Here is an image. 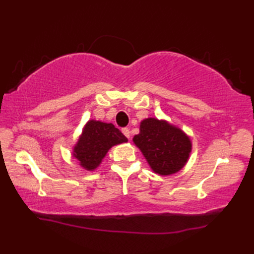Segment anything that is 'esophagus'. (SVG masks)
I'll use <instances>...</instances> for the list:
<instances>
[{
  "label": "esophagus",
  "mask_w": 254,
  "mask_h": 254,
  "mask_svg": "<svg viewBox=\"0 0 254 254\" xmlns=\"http://www.w3.org/2000/svg\"><path fill=\"white\" fill-rule=\"evenodd\" d=\"M122 133L124 134V135H126V137L130 138V135H131V134H130V130H128L127 127H123V128H122Z\"/></svg>",
  "instance_id": "esophagus-1"
}]
</instances>
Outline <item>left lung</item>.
I'll use <instances>...</instances> for the list:
<instances>
[{
	"label": "left lung",
	"mask_w": 254,
	"mask_h": 254,
	"mask_svg": "<svg viewBox=\"0 0 254 254\" xmlns=\"http://www.w3.org/2000/svg\"><path fill=\"white\" fill-rule=\"evenodd\" d=\"M133 143L139 148L155 174L170 176L186 166L192 150L190 137L166 120L144 119Z\"/></svg>",
	"instance_id": "left-lung-1"
}]
</instances>
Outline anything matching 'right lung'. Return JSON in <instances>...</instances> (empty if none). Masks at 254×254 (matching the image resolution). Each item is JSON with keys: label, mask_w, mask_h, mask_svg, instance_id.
<instances>
[{"label": "right lung", "mask_w": 254, "mask_h": 254, "mask_svg": "<svg viewBox=\"0 0 254 254\" xmlns=\"http://www.w3.org/2000/svg\"><path fill=\"white\" fill-rule=\"evenodd\" d=\"M127 142V138L112 123L89 120L73 148V157L85 170L94 171L112 146Z\"/></svg>", "instance_id": "1"}]
</instances>
